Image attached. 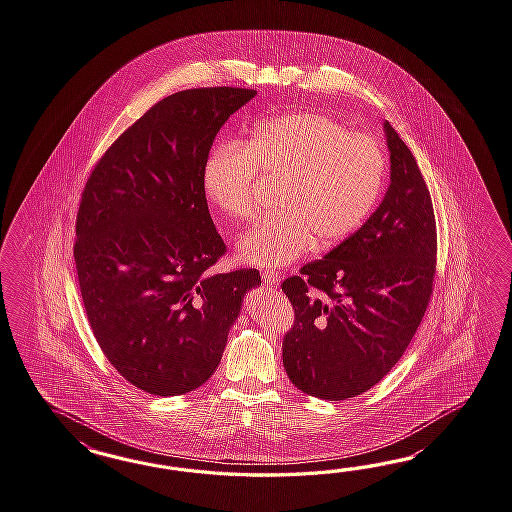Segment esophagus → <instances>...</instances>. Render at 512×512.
I'll return each mask as SVG.
<instances>
[{"mask_svg":"<svg viewBox=\"0 0 512 512\" xmlns=\"http://www.w3.org/2000/svg\"><path fill=\"white\" fill-rule=\"evenodd\" d=\"M262 283H264L266 287H275V285L279 283V275L275 274V272H270V270H266V272H262Z\"/></svg>","mask_w":512,"mask_h":512,"instance_id":"1","label":"esophagus"}]
</instances>
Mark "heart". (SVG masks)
<instances>
[{"instance_id": "obj_1", "label": "heart", "mask_w": 512, "mask_h": 512, "mask_svg": "<svg viewBox=\"0 0 512 512\" xmlns=\"http://www.w3.org/2000/svg\"><path fill=\"white\" fill-rule=\"evenodd\" d=\"M259 177L279 183V212L238 242L240 261L279 268L316 244L329 250L353 235L374 209L385 181L375 138L349 133L324 113L274 116L240 142L218 144L201 170L203 194L235 222L257 214Z\"/></svg>"}]
</instances>
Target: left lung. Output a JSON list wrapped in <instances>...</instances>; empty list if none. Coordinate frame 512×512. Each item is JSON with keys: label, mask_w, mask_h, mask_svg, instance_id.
<instances>
[{"label": "left lung", "mask_w": 512, "mask_h": 512, "mask_svg": "<svg viewBox=\"0 0 512 512\" xmlns=\"http://www.w3.org/2000/svg\"><path fill=\"white\" fill-rule=\"evenodd\" d=\"M390 187L359 231L283 281L294 324L283 338L290 381L340 401L370 390L401 359L433 294L437 222L407 144L385 122Z\"/></svg>", "instance_id": "left-lung-1"}]
</instances>
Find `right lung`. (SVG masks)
I'll return each instance as SVG.
<instances>
[{
  "mask_svg": "<svg viewBox=\"0 0 512 512\" xmlns=\"http://www.w3.org/2000/svg\"><path fill=\"white\" fill-rule=\"evenodd\" d=\"M257 94L205 87L155 103L101 155L75 218L88 324L118 374L153 396L201 387L218 368L259 270L218 274L224 240L201 185L220 127Z\"/></svg>",
  "mask_w": 512,
  "mask_h": 512,
  "instance_id": "right-lung-1",
  "label": "right lung"
}]
</instances>
